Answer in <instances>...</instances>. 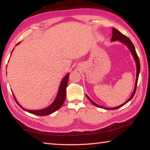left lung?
Segmentation results:
<instances>
[{"mask_svg":"<svg viewBox=\"0 0 150 150\" xmlns=\"http://www.w3.org/2000/svg\"><path fill=\"white\" fill-rule=\"evenodd\" d=\"M111 41L112 42H115V41H120V42H122L124 44H125L127 47H128V49L130 50L131 54H132L133 55V57L134 60H135V62H136V83H135V86H134V89L132 94V95L130 96V97L128 98V100H127L125 103H123L122 105H121L120 106H116V107H114V108H105V107H103V106H101L100 105H97V104H96L95 103H94L93 101L91 99V98L88 97L87 95V97L88 100H90V102L94 105L96 106H97V107H99V108H105L106 109V110H115V109H117L118 108L121 107V106H122L123 105H125L128 102H129L132 98H133V96L135 95V93H136V87H137V83H138V77H139V71H140V64H139V57L138 56V55H137V53L136 52V50H135V47H134V45H133L132 42L130 41V40L128 38V37L126 36V35H124V34H122L120 32H119L118 30H116L115 28H112V38H111Z\"/></svg>","mask_w":150,"mask_h":150,"instance_id":"1","label":"left lung"}]
</instances>
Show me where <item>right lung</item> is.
<instances>
[{
  "label": "right lung",
  "instance_id": "right-lung-1",
  "mask_svg": "<svg viewBox=\"0 0 150 150\" xmlns=\"http://www.w3.org/2000/svg\"><path fill=\"white\" fill-rule=\"evenodd\" d=\"M20 43V42L18 43L16 45H18ZM69 73H68V74L66 75L64 77V78L63 79L62 82H61L59 91H58L56 98H55V99L54 100V102L52 103V105H50L49 106H47L46 108H45L44 109H41V110H27V109L22 107V106L17 102L14 94H12V95H13L14 100L18 105L20 106V108L24 109L25 111L28 112H30L31 114H33V115H38V116H46L48 115H50V114L54 112H55L57 110H58V109L62 107L63 103H64L65 99V96H66V88H67V86L68 79H69Z\"/></svg>",
  "mask_w": 150,
  "mask_h": 150
}]
</instances>
